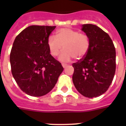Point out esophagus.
Returning a JSON list of instances; mask_svg holds the SVG:
<instances>
[{"instance_id": "34e87169", "label": "esophagus", "mask_w": 126, "mask_h": 126, "mask_svg": "<svg viewBox=\"0 0 126 126\" xmlns=\"http://www.w3.org/2000/svg\"><path fill=\"white\" fill-rule=\"evenodd\" d=\"M62 66H63V68H66V67H67V64H65V63H63V64H62Z\"/></svg>"}]
</instances>
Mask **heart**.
Returning a JSON list of instances; mask_svg holds the SVG:
<instances>
[{"mask_svg":"<svg viewBox=\"0 0 126 126\" xmlns=\"http://www.w3.org/2000/svg\"><path fill=\"white\" fill-rule=\"evenodd\" d=\"M47 47L51 55L57 56L62 49L59 60L69 62L75 57L81 59L88 53L90 48V39L85 34L69 28H62L57 31V35H51L47 38Z\"/></svg>","mask_w":126,"mask_h":126,"instance_id":"b5f03b06","label":"heart"}]
</instances>
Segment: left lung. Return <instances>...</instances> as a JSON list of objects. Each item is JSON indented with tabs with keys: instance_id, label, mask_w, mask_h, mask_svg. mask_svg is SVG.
<instances>
[{
	"instance_id": "1",
	"label": "left lung",
	"mask_w": 126,
	"mask_h": 126,
	"mask_svg": "<svg viewBox=\"0 0 126 126\" xmlns=\"http://www.w3.org/2000/svg\"><path fill=\"white\" fill-rule=\"evenodd\" d=\"M90 39V48L85 57L73 64V82L84 97H96L105 93L116 71V50L109 35L99 27L82 25Z\"/></svg>"
}]
</instances>
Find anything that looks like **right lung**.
<instances>
[{
	"instance_id": "1",
	"label": "right lung",
	"mask_w": 126,
	"mask_h": 126,
	"mask_svg": "<svg viewBox=\"0 0 126 126\" xmlns=\"http://www.w3.org/2000/svg\"><path fill=\"white\" fill-rule=\"evenodd\" d=\"M55 26L31 25L16 37L10 56L11 70L23 92L34 97L49 93L63 71L51 56L47 40Z\"/></svg>"
}]
</instances>
